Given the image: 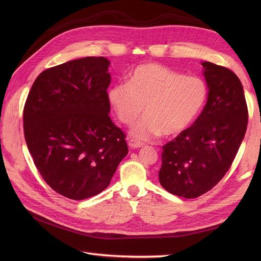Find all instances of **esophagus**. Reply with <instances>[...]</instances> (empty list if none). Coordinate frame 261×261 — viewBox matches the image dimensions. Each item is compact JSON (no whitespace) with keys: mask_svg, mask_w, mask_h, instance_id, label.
I'll list each match as a JSON object with an SVG mask.
<instances>
[{"mask_svg":"<svg viewBox=\"0 0 261 261\" xmlns=\"http://www.w3.org/2000/svg\"><path fill=\"white\" fill-rule=\"evenodd\" d=\"M128 146H129V148H132V149H136V148L143 147V146H144V144H143V143H139V141H136V140H133V139H130V140L128 141Z\"/></svg>","mask_w":261,"mask_h":261,"instance_id":"1","label":"esophagus"}]
</instances>
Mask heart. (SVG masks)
I'll use <instances>...</instances> for the list:
<instances>
[{"mask_svg":"<svg viewBox=\"0 0 261 261\" xmlns=\"http://www.w3.org/2000/svg\"><path fill=\"white\" fill-rule=\"evenodd\" d=\"M207 85L197 76H184L156 63H146L132 70L127 83H116L108 90V100L116 117L132 125L134 139L144 141L184 132L202 110Z\"/></svg>","mask_w":261,"mask_h":261,"instance_id":"1","label":"heart"}]
</instances>
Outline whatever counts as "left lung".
<instances>
[{
    "label": "left lung",
    "instance_id": "obj_1",
    "mask_svg": "<svg viewBox=\"0 0 261 261\" xmlns=\"http://www.w3.org/2000/svg\"><path fill=\"white\" fill-rule=\"evenodd\" d=\"M208 96L191 127L163 146L159 180L184 198L207 193L230 169L247 128L244 89L232 70L201 62Z\"/></svg>",
    "mask_w": 261,
    "mask_h": 261
}]
</instances>
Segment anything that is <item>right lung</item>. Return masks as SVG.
Listing matches in <instances>:
<instances>
[{
  "mask_svg": "<svg viewBox=\"0 0 261 261\" xmlns=\"http://www.w3.org/2000/svg\"><path fill=\"white\" fill-rule=\"evenodd\" d=\"M110 64L87 57L45 69L26 100L29 152L46 184L69 199L105 191L128 153L125 134L109 116Z\"/></svg>",
  "mask_w": 261,
  "mask_h": 261,
  "instance_id": "right-lung-1",
  "label": "right lung"
}]
</instances>
